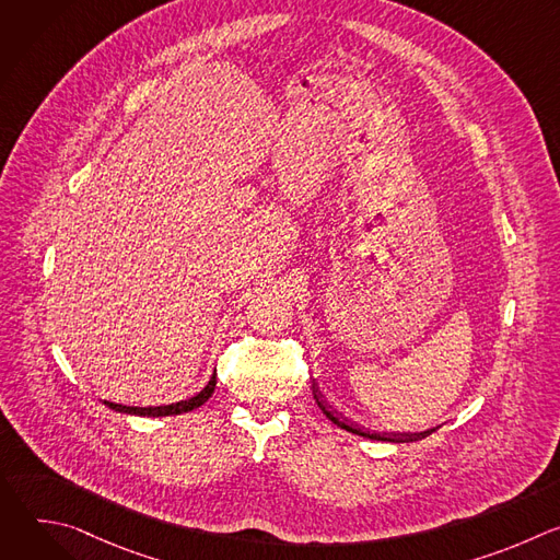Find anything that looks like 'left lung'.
<instances>
[{"label":"left lung","mask_w":560,"mask_h":560,"mask_svg":"<svg viewBox=\"0 0 560 560\" xmlns=\"http://www.w3.org/2000/svg\"><path fill=\"white\" fill-rule=\"evenodd\" d=\"M312 394H314V401H316V406L322 408V412L335 423V425H339L341 430H348V432H352V434H359V436H365V439H372V441H385V443H412V441H421V439H425L428 434H432L436 428H432V430H425V432H417V434H410V432H406V434H381V432H370V430H365V428H359V425H354V423H350L348 419H341L337 412H332L324 401H322V396H318V389L312 385Z\"/></svg>","instance_id":"1"}]
</instances>
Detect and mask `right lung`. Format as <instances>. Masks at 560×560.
<instances>
[{
    "label": "right lung",
    "mask_w": 560,
    "mask_h": 560,
    "mask_svg": "<svg viewBox=\"0 0 560 560\" xmlns=\"http://www.w3.org/2000/svg\"><path fill=\"white\" fill-rule=\"evenodd\" d=\"M214 385H217V370H214V374L210 376L208 385H206L199 394H195V396H190V398H186V401H179V404L159 406V408H128V406H119V404H110V401H104V404H106L110 410H117V412H124V415H137V417H175V415H184V412H190V410L203 406V404L208 401V398L212 396Z\"/></svg>",
    "instance_id": "add662e5"
}]
</instances>
